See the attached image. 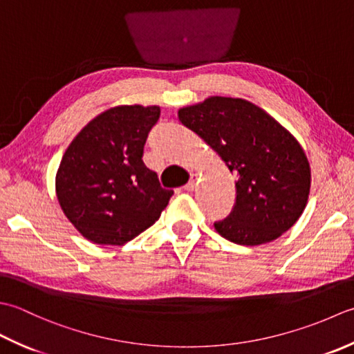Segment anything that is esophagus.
Returning <instances> with one entry per match:
<instances>
[{"instance_id":"34e87169","label":"esophagus","mask_w":354,"mask_h":354,"mask_svg":"<svg viewBox=\"0 0 354 354\" xmlns=\"http://www.w3.org/2000/svg\"><path fill=\"white\" fill-rule=\"evenodd\" d=\"M197 174H191V177H189V182H187L183 187H185V191H194V187H196V185H197Z\"/></svg>"}]
</instances>
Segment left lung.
Returning <instances> with one entry per match:
<instances>
[{
  "label": "left lung",
  "instance_id": "obj_1",
  "mask_svg": "<svg viewBox=\"0 0 354 354\" xmlns=\"http://www.w3.org/2000/svg\"><path fill=\"white\" fill-rule=\"evenodd\" d=\"M178 119L238 177L232 212L214 223L223 238L258 246L298 221L312 176L304 149L279 122L246 99L223 96L180 108Z\"/></svg>",
  "mask_w": 354,
  "mask_h": 354
}]
</instances>
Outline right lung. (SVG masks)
Returning <instances> with one entry per match:
<instances>
[{
  "mask_svg": "<svg viewBox=\"0 0 354 354\" xmlns=\"http://www.w3.org/2000/svg\"><path fill=\"white\" fill-rule=\"evenodd\" d=\"M160 106L119 105L86 124L62 156L56 196L86 240L122 246L160 217L172 191L145 167L143 147Z\"/></svg>",
  "mask_w": 354,
  "mask_h": 354,
  "instance_id": "obj_1",
  "label": "right lung"
}]
</instances>
